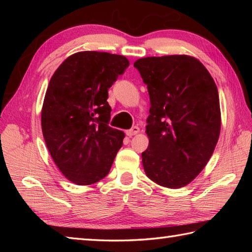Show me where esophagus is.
Here are the masks:
<instances>
[{
  "mask_svg": "<svg viewBox=\"0 0 252 252\" xmlns=\"http://www.w3.org/2000/svg\"><path fill=\"white\" fill-rule=\"evenodd\" d=\"M139 132H140L139 127H138V126H133V127H132V129L126 130V133L127 136H133V135H135V134H138Z\"/></svg>",
  "mask_w": 252,
  "mask_h": 252,
  "instance_id": "1",
  "label": "esophagus"
}]
</instances>
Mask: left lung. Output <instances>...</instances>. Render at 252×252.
I'll use <instances>...</instances> for the list:
<instances>
[{
  "mask_svg": "<svg viewBox=\"0 0 252 252\" xmlns=\"http://www.w3.org/2000/svg\"><path fill=\"white\" fill-rule=\"evenodd\" d=\"M150 96L142 152L143 169L157 185L178 189L195 179L218 142L221 112L218 89L198 59L164 55L136 60Z\"/></svg>",
  "mask_w": 252,
  "mask_h": 252,
  "instance_id": "left-lung-1",
  "label": "left lung"
}]
</instances>
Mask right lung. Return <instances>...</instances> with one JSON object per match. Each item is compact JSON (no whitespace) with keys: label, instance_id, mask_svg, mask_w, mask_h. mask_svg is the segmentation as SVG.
I'll use <instances>...</instances> for the list:
<instances>
[{"label":"right lung","instance_id":"1","mask_svg":"<svg viewBox=\"0 0 252 252\" xmlns=\"http://www.w3.org/2000/svg\"><path fill=\"white\" fill-rule=\"evenodd\" d=\"M126 57L82 51L62 62L50 80L41 113L51 157L67 180L93 185L109 173L125 132L109 126L108 90L129 66Z\"/></svg>","mask_w":252,"mask_h":252}]
</instances>
